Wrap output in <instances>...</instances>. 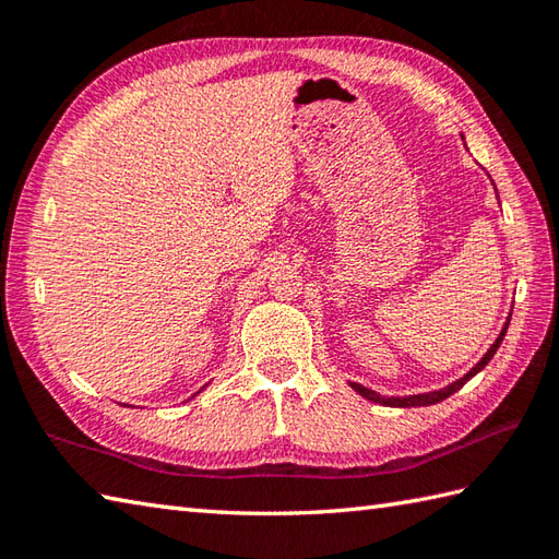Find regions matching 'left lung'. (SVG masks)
Returning a JSON list of instances; mask_svg holds the SVG:
<instances>
[{
  "instance_id": "obj_1",
  "label": "left lung",
  "mask_w": 559,
  "mask_h": 559,
  "mask_svg": "<svg viewBox=\"0 0 559 559\" xmlns=\"http://www.w3.org/2000/svg\"><path fill=\"white\" fill-rule=\"evenodd\" d=\"M509 319L512 317H507V322H504V326H502V331H500V336L495 338V343L490 346V350L483 355V358L476 362V367H471V370L463 374L461 379H456V382H451L449 386H444V389H437V391H427V394H413V396H382V394H377V391H372V389H367V386H362V384H358V382H350V386L358 391V394L362 396V399H367V401H372V403H382V406H391V408H415V406H435V403H439V401H444V399H449L451 394H456V391L468 382L471 377H476L485 365H488L490 360H492V355L497 353V348H500V343H502V338H504V334H507V326H509Z\"/></svg>"
}]
</instances>
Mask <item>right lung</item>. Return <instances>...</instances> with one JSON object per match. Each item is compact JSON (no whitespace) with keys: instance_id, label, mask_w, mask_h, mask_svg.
<instances>
[{"instance_id":"1","label":"right lung","mask_w":559,"mask_h":559,"mask_svg":"<svg viewBox=\"0 0 559 559\" xmlns=\"http://www.w3.org/2000/svg\"><path fill=\"white\" fill-rule=\"evenodd\" d=\"M197 394H199V391H197Z\"/></svg>"}]
</instances>
